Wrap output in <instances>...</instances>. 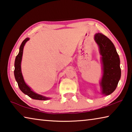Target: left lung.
<instances>
[{
  "label": "left lung",
  "instance_id": "left-lung-1",
  "mask_svg": "<svg viewBox=\"0 0 132 132\" xmlns=\"http://www.w3.org/2000/svg\"><path fill=\"white\" fill-rule=\"evenodd\" d=\"M95 40L99 47L103 65V76L100 85L102 95H109L116 89L121 77L120 58L113 43L102 33H96Z\"/></svg>",
  "mask_w": 132,
  "mask_h": 132
}]
</instances>
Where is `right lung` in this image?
Here are the masks:
<instances>
[{
	"mask_svg": "<svg viewBox=\"0 0 132 132\" xmlns=\"http://www.w3.org/2000/svg\"><path fill=\"white\" fill-rule=\"evenodd\" d=\"M29 40V38L27 37L22 42L19 48V52L18 55L16 56L15 59V62H14V77L16 81H17L19 87L20 89V90L25 95H27L29 97L33 99L36 100H46L49 99L50 98L46 97L45 96L37 94L32 90L30 87L26 84L23 79V77L22 76V71H21V62H22V55H23V47L27 42Z\"/></svg>",
	"mask_w": 132,
	"mask_h": 132,
	"instance_id": "1",
	"label": "right lung"
}]
</instances>
